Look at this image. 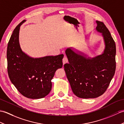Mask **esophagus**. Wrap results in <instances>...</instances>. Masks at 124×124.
<instances>
[{"instance_id":"34e87169","label":"esophagus","mask_w":124,"mask_h":124,"mask_svg":"<svg viewBox=\"0 0 124 124\" xmlns=\"http://www.w3.org/2000/svg\"><path fill=\"white\" fill-rule=\"evenodd\" d=\"M62 61H63V65L65 63H68V60L67 59V57L65 56H64L63 59V60H62Z\"/></svg>"}]
</instances>
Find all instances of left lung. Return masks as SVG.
<instances>
[{
	"label": "left lung",
	"instance_id": "obj_1",
	"mask_svg": "<svg viewBox=\"0 0 124 124\" xmlns=\"http://www.w3.org/2000/svg\"><path fill=\"white\" fill-rule=\"evenodd\" d=\"M96 30L104 39L102 54L94 57L69 47L65 50L69 63L64 65L67 77L73 93L78 97L92 99L106 91L116 70V44L106 26L96 21Z\"/></svg>",
	"mask_w": 124,
	"mask_h": 124
}]
</instances>
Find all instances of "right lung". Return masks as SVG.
<instances>
[{
    "label": "right lung",
    "instance_id": "obj_1",
    "mask_svg": "<svg viewBox=\"0 0 124 124\" xmlns=\"http://www.w3.org/2000/svg\"><path fill=\"white\" fill-rule=\"evenodd\" d=\"M15 28L8 43L7 71L12 83L22 95L32 99L43 98L52 89L51 80L63 65V54L33 58L22 51L19 43L20 26Z\"/></svg>",
    "mask_w": 124,
    "mask_h": 124
}]
</instances>
